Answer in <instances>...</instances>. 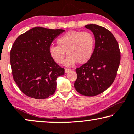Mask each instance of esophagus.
Segmentation results:
<instances>
[{
	"label": "esophagus",
	"instance_id": "34e87169",
	"mask_svg": "<svg viewBox=\"0 0 134 134\" xmlns=\"http://www.w3.org/2000/svg\"><path fill=\"white\" fill-rule=\"evenodd\" d=\"M71 70V69H65V73H69V71H70Z\"/></svg>",
	"mask_w": 134,
	"mask_h": 134
}]
</instances>
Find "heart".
Masks as SVG:
<instances>
[{"label":"heart","mask_w":134,"mask_h":134,"mask_svg":"<svg viewBox=\"0 0 134 134\" xmlns=\"http://www.w3.org/2000/svg\"><path fill=\"white\" fill-rule=\"evenodd\" d=\"M58 46L49 47V55L56 63H63L65 52L68 57L65 65L71 66L76 63L83 64L92 57L95 38L90 32L72 31L64 34L57 40Z\"/></svg>","instance_id":"1"}]
</instances>
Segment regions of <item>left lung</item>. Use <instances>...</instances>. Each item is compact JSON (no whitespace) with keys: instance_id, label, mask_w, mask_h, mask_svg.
I'll list each match as a JSON object with an SVG mask.
<instances>
[{"instance_id":"8db88e82","label":"left lung","mask_w":134,"mask_h":134,"mask_svg":"<svg viewBox=\"0 0 134 134\" xmlns=\"http://www.w3.org/2000/svg\"><path fill=\"white\" fill-rule=\"evenodd\" d=\"M85 27L94 35L95 48L91 59L76 69L77 77L74 86L81 94L94 96L113 83L120 62V52L116 39L108 30L94 24Z\"/></svg>"}]
</instances>
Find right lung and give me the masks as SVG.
<instances>
[{
    "mask_svg": "<svg viewBox=\"0 0 134 134\" xmlns=\"http://www.w3.org/2000/svg\"><path fill=\"white\" fill-rule=\"evenodd\" d=\"M65 31L35 27L17 37L10 52L13 79L22 93L44 99L55 92L57 79L64 74L49 55L52 42Z\"/></svg>",
    "mask_w": 134,
    "mask_h": 134,
    "instance_id": "right-lung-1",
    "label": "right lung"
}]
</instances>
